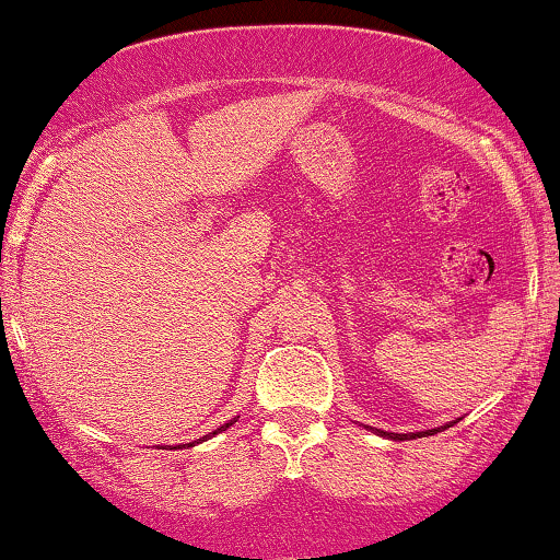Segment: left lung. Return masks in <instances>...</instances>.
Instances as JSON below:
<instances>
[{"instance_id": "8db88e82", "label": "left lung", "mask_w": 560, "mask_h": 560, "mask_svg": "<svg viewBox=\"0 0 560 560\" xmlns=\"http://www.w3.org/2000/svg\"><path fill=\"white\" fill-rule=\"evenodd\" d=\"M456 423V420H454ZM454 423H446V425H439V428H431V431H418V433H387V431H380V428H370V431H374L377 435H382V439H389V441H412V439H425V435H435L441 431H446V428H451Z\"/></svg>"}]
</instances>
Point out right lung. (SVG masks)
Returning <instances> with one entry per match:
<instances>
[{"mask_svg":"<svg viewBox=\"0 0 560 560\" xmlns=\"http://www.w3.org/2000/svg\"><path fill=\"white\" fill-rule=\"evenodd\" d=\"M236 418H240V416H236ZM236 418H232V420H229V423H224V425H219L217 431H211L209 435H203V439H198V441H194V443H183V446H196V443H201V441H209V439H213V435H219L221 431H226L229 425H234V423H236ZM183 446H173V448H183ZM160 448H165V446H160Z\"/></svg>","mask_w":560,"mask_h":560,"instance_id":"1","label":"right lung"}]
</instances>
